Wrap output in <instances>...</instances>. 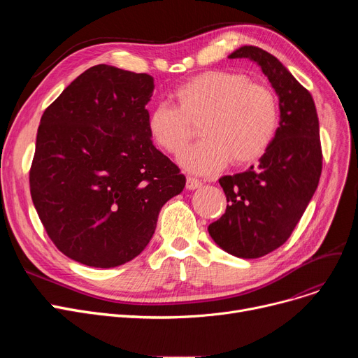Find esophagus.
Listing matches in <instances>:
<instances>
[{"label": "esophagus", "instance_id": "esophagus-1", "mask_svg": "<svg viewBox=\"0 0 358 358\" xmlns=\"http://www.w3.org/2000/svg\"><path fill=\"white\" fill-rule=\"evenodd\" d=\"M201 185V181L200 180H197V178H194V177H187V181H185V187L189 190H196V189H199V187Z\"/></svg>", "mask_w": 358, "mask_h": 358}]
</instances>
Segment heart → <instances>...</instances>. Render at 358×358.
Listing matches in <instances>:
<instances>
[{
  "mask_svg": "<svg viewBox=\"0 0 358 358\" xmlns=\"http://www.w3.org/2000/svg\"><path fill=\"white\" fill-rule=\"evenodd\" d=\"M173 100L176 107L158 104L149 111V135L164 152L180 155L199 124L201 141L180 159L196 174H215L229 161L235 166L258 161L280 127L275 92L243 73L201 72L177 87Z\"/></svg>",
  "mask_w": 358,
  "mask_h": 358,
  "instance_id": "heart-1",
  "label": "heart"
}]
</instances>
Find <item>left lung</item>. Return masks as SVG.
I'll return each instance as SVG.
<instances>
[{"label":"left lung","instance_id":"8db88e82","mask_svg":"<svg viewBox=\"0 0 358 358\" xmlns=\"http://www.w3.org/2000/svg\"><path fill=\"white\" fill-rule=\"evenodd\" d=\"M228 58H248L267 75L278 96L280 127L258 165L219 180L228 206L208 231L227 252L259 258L290 238L316 190L322 173L319 120L310 92L275 56L242 46Z\"/></svg>","mask_w":358,"mask_h":358}]
</instances>
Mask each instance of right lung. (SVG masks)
<instances>
[{
    "label": "right lung",
    "instance_id": "right-lung-1",
    "mask_svg": "<svg viewBox=\"0 0 358 358\" xmlns=\"http://www.w3.org/2000/svg\"><path fill=\"white\" fill-rule=\"evenodd\" d=\"M154 78L96 65L43 113L30 166V194L62 254L111 268L139 255L162 206L185 185L154 146L146 104Z\"/></svg>",
    "mask_w": 358,
    "mask_h": 358
}]
</instances>
